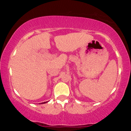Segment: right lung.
<instances>
[{
  "label": "right lung",
  "mask_w": 131,
  "mask_h": 131,
  "mask_svg": "<svg viewBox=\"0 0 131 131\" xmlns=\"http://www.w3.org/2000/svg\"><path fill=\"white\" fill-rule=\"evenodd\" d=\"M47 102H43V103H47Z\"/></svg>",
  "instance_id": "obj_1"
}]
</instances>
